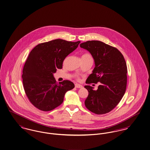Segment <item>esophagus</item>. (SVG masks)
I'll use <instances>...</instances> for the list:
<instances>
[{
	"label": "esophagus",
	"mask_w": 150,
	"mask_h": 150,
	"mask_svg": "<svg viewBox=\"0 0 150 150\" xmlns=\"http://www.w3.org/2000/svg\"><path fill=\"white\" fill-rule=\"evenodd\" d=\"M83 86L81 85H79V84H75V87L76 88H82Z\"/></svg>",
	"instance_id": "34e87169"
}]
</instances>
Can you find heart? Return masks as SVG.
Wrapping results in <instances>:
<instances>
[{
  "mask_svg": "<svg viewBox=\"0 0 150 150\" xmlns=\"http://www.w3.org/2000/svg\"><path fill=\"white\" fill-rule=\"evenodd\" d=\"M82 57H91V55H90V54H88V53H85V54H84L82 55ZM77 78H78V77H77Z\"/></svg>",
  "mask_w": 150,
  "mask_h": 150,
  "instance_id": "obj_1",
  "label": "heart"
}]
</instances>
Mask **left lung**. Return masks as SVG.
<instances>
[{
  "mask_svg": "<svg viewBox=\"0 0 150 150\" xmlns=\"http://www.w3.org/2000/svg\"><path fill=\"white\" fill-rule=\"evenodd\" d=\"M80 47L91 53L95 64L86 83L100 82L97 90L85 86L88 91L85 106L96 114L108 113L119 104L126 90L127 67L124 57L116 47L100 41H87Z\"/></svg>",
  "mask_w": 150,
  "mask_h": 150,
  "instance_id": "8db88e82",
  "label": "left lung"
}]
</instances>
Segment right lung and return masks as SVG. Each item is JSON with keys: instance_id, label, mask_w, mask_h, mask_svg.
Listing matches in <instances>:
<instances>
[{"instance_id": "obj_1", "label": "right lung", "mask_w": 150, "mask_h": 150, "mask_svg": "<svg viewBox=\"0 0 150 150\" xmlns=\"http://www.w3.org/2000/svg\"><path fill=\"white\" fill-rule=\"evenodd\" d=\"M81 41L55 39L36 46L30 53L23 68V85L31 103L40 110L48 111L63 102L65 93L74 87L68 80L56 82L53 73L62 69L65 58Z\"/></svg>"}]
</instances>
